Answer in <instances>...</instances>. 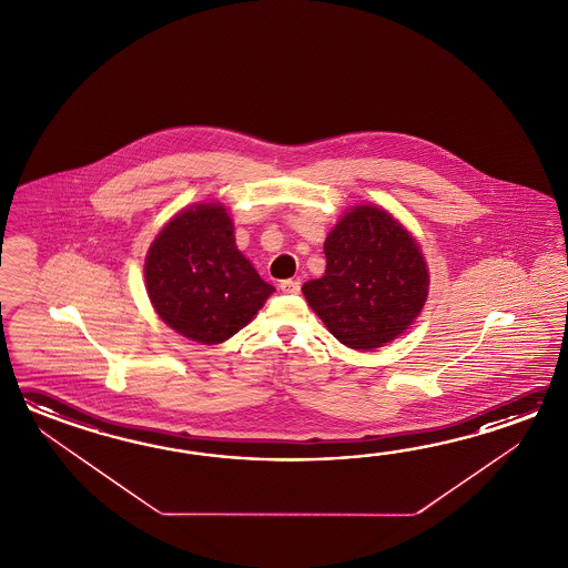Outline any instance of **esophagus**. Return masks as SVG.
<instances>
[{
	"instance_id": "obj_1",
	"label": "esophagus",
	"mask_w": 568,
	"mask_h": 568,
	"mask_svg": "<svg viewBox=\"0 0 568 568\" xmlns=\"http://www.w3.org/2000/svg\"><path fill=\"white\" fill-rule=\"evenodd\" d=\"M280 290L284 294H298L301 292V282L298 280H282L280 282Z\"/></svg>"
}]
</instances>
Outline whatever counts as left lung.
<instances>
[{"label":"left lung","mask_w":568,"mask_h":568,"mask_svg":"<svg viewBox=\"0 0 568 568\" xmlns=\"http://www.w3.org/2000/svg\"><path fill=\"white\" fill-rule=\"evenodd\" d=\"M325 276L302 286L331 335L369 351L399 337L423 311L428 270L416 240L387 211L359 205L325 242Z\"/></svg>","instance_id":"obj_1"}]
</instances>
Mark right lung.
<instances>
[{"instance_id": "1", "label": "right lung", "mask_w": 568, "mask_h": 568, "mask_svg": "<svg viewBox=\"0 0 568 568\" xmlns=\"http://www.w3.org/2000/svg\"><path fill=\"white\" fill-rule=\"evenodd\" d=\"M145 290L158 316L182 337L217 345L264 306L274 286L237 250L227 209H184L145 255Z\"/></svg>"}]
</instances>
